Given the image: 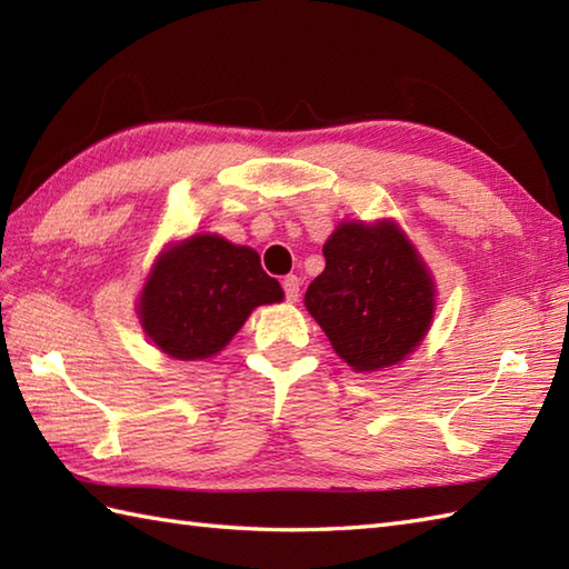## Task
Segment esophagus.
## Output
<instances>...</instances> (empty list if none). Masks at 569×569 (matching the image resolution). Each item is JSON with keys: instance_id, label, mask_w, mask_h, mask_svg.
<instances>
[{"instance_id": "esophagus-1", "label": "esophagus", "mask_w": 569, "mask_h": 569, "mask_svg": "<svg viewBox=\"0 0 569 569\" xmlns=\"http://www.w3.org/2000/svg\"><path fill=\"white\" fill-rule=\"evenodd\" d=\"M283 291H286V300H288V303H296L298 296H300V281H298V276H286V278H283Z\"/></svg>"}]
</instances>
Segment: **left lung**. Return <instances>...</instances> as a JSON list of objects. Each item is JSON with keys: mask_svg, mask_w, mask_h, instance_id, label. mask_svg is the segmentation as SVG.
<instances>
[{"mask_svg": "<svg viewBox=\"0 0 569 569\" xmlns=\"http://www.w3.org/2000/svg\"><path fill=\"white\" fill-rule=\"evenodd\" d=\"M322 253L303 303L337 357L359 373L401 365L426 340L438 296L413 241L391 217L345 220Z\"/></svg>", "mask_w": 569, "mask_h": 569, "instance_id": "1", "label": "left lung"}]
</instances>
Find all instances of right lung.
I'll return each mask as SVG.
<instances>
[{"label": "right lung", "instance_id": "obj_1", "mask_svg": "<svg viewBox=\"0 0 569 569\" xmlns=\"http://www.w3.org/2000/svg\"><path fill=\"white\" fill-rule=\"evenodd\" d=\"M283 288L251 247L214 232L168 241L137 300L153 347L180 361L220 355L259 306L281 303Z\"/></svg>", "mask_w": 569, "mask_h": 569}]
</instances>
